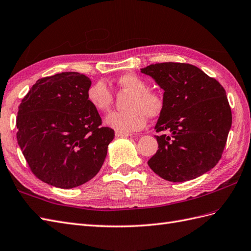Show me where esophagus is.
I'll list each match as a JSON object with an SVG mask.
<instances>
[{"instance_id": "obj_1", "label": "esophagus", "mask_w": 251, "mask_h": 251, "mask_svg": "<svg viewBox=\"0 0 251 251\" xmlns=\"http://www.w3.org/2000/svg\"><path fill=\"white\" fill-rule=\"evenodd\" d=\"M129 136H131L130 133L121 132V131H115V137H118V138H126V137H129Z\"/></svg>"}]
</instances>
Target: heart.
Returning <instances> with one entry per match:
<instances>
[{
  "instance_id": "1",
  "label": "heart",
  "mask_w": 251,
  "mask_h": 251,
  "mask_svg": "<svg viewBox=\"0 0 251 251\" xmlns=\"http://www.w3.org/2000/svg\"><path fill=\"white\" fill-rule=\"evenodd\" d=\"M118 87L123 91L129 92L125 111H113L105 118V124L112 129L121 132L140 130L145 126L146 119L156 118L161 114L164 108L163 96L149 90L147 83L140 76L133 73L121 75L117 79ZM87 100L95 110L108 111L113 101L110 89L102 80H98L89 87Z\"/></svg>"
}]
</instances>
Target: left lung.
Masks as SVG:
<instances>
[{
  "instance_id": "1",
  "label": "left lung",
  "mask_w": 251,
  "mask_h": 251,
  "mask_svg": "<svg viewBox=\"0 0 251 251\" xmlns=\"http://www.w3.org/2000/svg\"><path fill=\"white\" fill-rule=\"evenodd\" d=\"M141 72L161 88L164 108L155 129L158 151L147 164L158 176L183 182L209 172L220 161L232 114L226 91L216 79L189 63L163 62Z\"/></svg>"
}]
</instances>
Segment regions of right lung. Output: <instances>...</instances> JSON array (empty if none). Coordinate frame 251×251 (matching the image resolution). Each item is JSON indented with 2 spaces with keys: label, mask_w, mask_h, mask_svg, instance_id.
I'll list each match as a JSON object with an SVG mask.
<instances>
[{
  "label": "right lung",
  "mask_w": 251,
  "mask_h": 251,
  "mask_svg": "<svg viewBox=\"0 0 251 251\" xmlns=\"http://www.w3.org/2000/svg\"><path fill=\"white\" fill-rule=\"evenodd\" d=\"M91 83L77 72L44 77L19 106L18 144L35 176L53 187L72 189L91 180L114 138L87 100Z\"/></svg>",
  "instance_id": "1"
}]
</instances>
